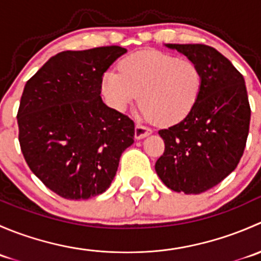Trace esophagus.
Instances as JSON below:
<instances>
[{
    "instance_id": "esophagus-1",
    "label": "esophagus",
    "mask_w": 261,
    "mask_h": 261,
    "mask_svg": "<svg viewBox=\"0 0 261 261\" xmlns=\"http://www.w3.org/2000/svg\"><path fill=\"white\" fill-rule=\"evenodd\" d=\"M151 133H152L151 128L146 127V126L141 125V123H136V126H135V139L140 140V139L146 138V136L150 135Z\"/></svg>"
}]
</instances>
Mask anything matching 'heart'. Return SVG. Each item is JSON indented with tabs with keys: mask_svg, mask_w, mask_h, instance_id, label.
Returning a JSON list of instances; mask_svg holds the SVG:
<instances>
[{
	"mask_svg": "<svg viewBox=\"0 0 261 261\" xmlns=\"http://www.w3.org/2000/svg\"><path fill=\"white\" fill-rule=\"evenodd\" d=\"M118 70H107L102 77L101 89L109 106L122 112L139 96L144 114L159 125L183 121L201 94L199 68L167 53H134L118 63Z\"/></svg>",
	"mask_w": 261,
	"mask_h": 261,
	"instance_id": "b5f03b06",
	"label": "heart"
}]
</instances>
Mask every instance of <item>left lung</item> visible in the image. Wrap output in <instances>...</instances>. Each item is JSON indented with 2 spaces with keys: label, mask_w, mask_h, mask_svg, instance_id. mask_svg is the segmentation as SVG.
<instances>
[{
  "label": "left lung",
  "mask_w": 261,
  "mask_h": 261,
  "mask_svg": "<svg viewBox=\"0 0 261 261\" xmlns=\"http://www.w3.org/2000/svg\"><path fill=\"white\" fill-rule=\"evenodd\" d=\"M199 68V98L183 121L159 131L165 150L155 163L163 183L174 192L199 194L235 170L250 126L243 74L215 48L203 44H167Z\"/></svg>",
  "instance_id": "8db88e82"
}]
</instances>
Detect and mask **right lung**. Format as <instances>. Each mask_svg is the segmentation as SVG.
<instances>
[{"label":"right lung","mask_w":261,"mask_h":261,"mask_svg":"<svg viewBox=\"0 0 261 261\" xmlns=\"http://www.w3.org/2000/svg\"><path fill=\"white\" fill-rule=\"evenodd\" d=\"M127 51L101 46L62 51L25 84L18 141L31 172L58 196L88 199L114 180L135 125L101 98L105 72Z\"/></svg>","instance_id":"obj_1"}]
</instances>
